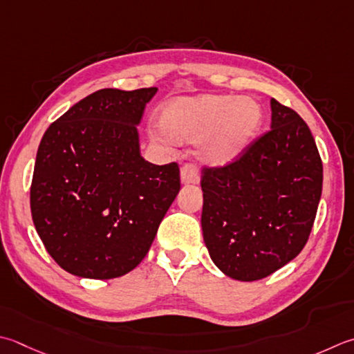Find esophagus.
<instances>
[{"instance_id":"obj_1","label":"esophagus","mask_w":354,"mask_h":354,"mask_svg":"<svg viewBox=\"0 0 354 354\" xmlns=\"http://www.w3.org/2000/svg\"><path fill=\"white\" fill-rule=\"evenodd\" d=\"M181 181L183 184H198L199 175L195 164H185L181 169Z\"/></svg>"}]
</instances>
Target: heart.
Listing matches in <instances>:
<instances>
[{"label": "heart", "mask_w": 354, "mask_h": 354, "mask_svg": "<svg viewBox=\"0 0 354 354\" xmlns=\"http://www.w3.org/2000/svg\"><path fill=\"white\" fill-rule=\"evenodd\" d=\"M262 120L258 102L232 95L170 101L159 118L162 130L175 141H195L212 135L205 156L213 164L233 162L244 155L258 136Z\"/></svg>", "instance_id": "heart-1"}]
</instances>
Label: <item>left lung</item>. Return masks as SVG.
<instances>
[{"instance_id": "obj_1", "label": "left lung", "mask_w": 354, "mask_h": 354, "mask_svg": "<svg viewBox=\"0 0 354 354\" xmlns=\"http://www.w3.org/2000/svg\"><path fill=\"white\" fill-rule=\"evenodd\" d=\"M272 129L224 167H204L201 225L228 278H267L307 244L322 193V161L306 121L272 98Z\"/></svg>"}]
</instances>
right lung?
Returning a JSON list of instances; mask_svg holds the SVG:
<instances>
[{
	"label": "right lung",
	"mask_w": 354,
	"mask_h": 354,
	"mask_svg": "<svg viewBox=\"0 0 354 354\" xmlns=\"http://www.w3.org/2000/svg\"><path fill=\"white\" fill-rule=\"evenodd\" d=\"M156 87L102 88L46 130L30 210L55 262L80 278L112 279L147 254L181 181L176 162L141 156L140 124Z\"/></svg>",
	"instance_id": "obj_1"
}]
</instances>
